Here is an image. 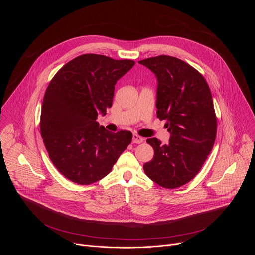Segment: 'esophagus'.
Masks as SVG:
<instances>
[{
	"label": "esophagus",
	"instance_id": "1",
	"mask_svg": "<svg viewBox=\"0 0 255 255\" xmlns=\"http://www.w3.org/2000/svg\"><path fill=\"white\" fill-rule=\"evenodd\" d=\"M143 140H144V139H143L142 137H140L139 135H137V134H133V136H132V143H134V144L142 143Z\"/></svg>",
	"mask_w": 255,
	"mask_h": 255
}]
</instances>
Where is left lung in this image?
I'll return each mask as SVG.
<instances>
[{"label":"left lung","mask_w":255,"mask_h":255,"mask_svg":"<svg viewBox=\"0 0 255 255\" xmlns=\"http://www.w3.org/2000/svg\"><path fill=\"white\" fill-rule=\"evenodd\" d=\"M157 79V118L166 120L168 144L147 139L154 149L152 160L143 165L158 186L175 189L188 184L202 168L216 139L217 118L210 88L189 63L169 55L139 61Z\"/></svg>","instance_id":"1"}]
</instances>
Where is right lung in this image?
Returning a JSON list of instances; mask_svg holds the SVG:
<instances>
[{"label":"right lung","mask_w":255,"mask_h":255,"mask_svg":"<svg viewBox=\"0 0 255 255\" xmlns=\"http://www.w3.org/2000/svg\"><path fill=\"white\" fill-rule=\"evenodd\" d=\"M135 61L83 54L50 81L42 103L40 132L49 158L67 179L91 185L110 173L132 141L130 131H107L97 122L112 106L117 81Z\"/></svg>","instance_id":"1"}]
</instances>
